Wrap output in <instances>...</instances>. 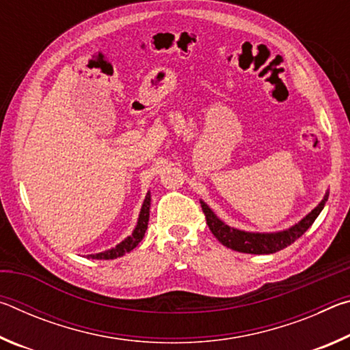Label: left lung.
Instances as JSON below:
<instances>
[{"label": "left lung", "mask_w": 350, "mask_h": 350, "mask_svg": "<svg viewBox=\"0 0 350 350\" xmlns=\"http://www.w3.org/2000/svg\"><path fill=\"white\" fill-rule=\"evenodd\" d=\"M325 200H327V194H325L324 199L321 200L315 210H312L309 215L304 219L293 225L292 228L286 230V232L280 233H247L241 232V230H236L225 225L221 219H217L215 213H213L208 205L205 202H200L202 205V211L206 219V225L211 230V233L215 234V238L221 242L222 245L232 248V250L241 252V253H252V254H269V253H276L286 248L287 245L293 244L296 239H299L307 230H309L310 225L315 222L319 213L324 208Z\"/></svg>", "instance_id": "left-lung-1"}]
</instances>
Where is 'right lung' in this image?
<instances>
[{"label":"right lung","instance_id":"add662e5","mask_svg":"<svg viewBox=\"0 0 350 350\" xmlns=\"http://www.w3.org/2000/svg\"><path fill=\"white\" fill-rule=\"evenodd\" d=\"M150 202H151V198H150V193H148L145 198V202H144V205H142L137 227H135L131 236H128L125 241L120 242L117 247L111 248V250H106L103 253H97V254H91V258H94V259H116V258L123 256L125 253H129L133 248L137 247L139 242L144 239L145 232L148 228V221H150Z\"/></svg>","mask_w":350,"mask_h":350}]
</instances>
